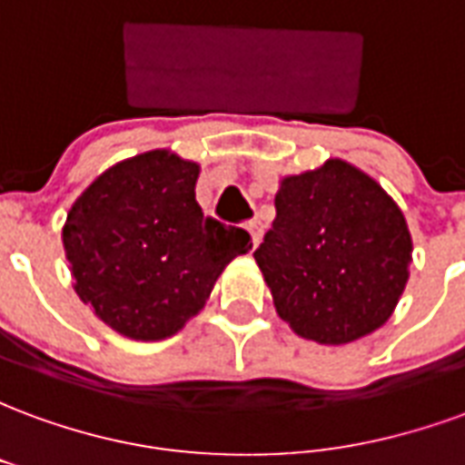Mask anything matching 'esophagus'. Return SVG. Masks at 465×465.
Instances as JSON below:
<instances>
[{"mask_svg":"<svg viewBox=\"0 0 465 465\" xmlns=\"http://www.w3.org/2000/svg\"><path fill=\"white\" fill-rule=\"evenodd\" d=\"M246 232L252 233V243L253 246H259L262 243V236H263V226L259 219H252V222L246 223Z\"/></svg>","mask_w":465,"mask_h":465,"instance_id":"1","label":"esophagus"}]
</instances>
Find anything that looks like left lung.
I'll return each mask as SVG.
<instances>
[{"label":"left lung","instance_id":"1","mask_svg":"<svg viewBox=\"0 0 465 465\" xmlns=\"http://www.w3.org/2000/svg\"><path fill=\"white\" fill-rule=\"evenodd\" d=\"M276 219L253 252L276 313L316 343L356 341L389 322L409 282L403 213L341 159L282 179Z\"/></svg>","mask_w":465,"mask_h":465}]
</instances>
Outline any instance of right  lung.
I'll use <instances>...</instances> for the list:
<instances>
[{
	"label": "right lung",
	"mask_w": 465,
	"mask_h": 465,
	"mask_svg": "<svg viewBox=\"0 0 465 465\" xmlns=\"http://www.w3.org/2000/svg\"><path fill=\"white\" fill-rule=\"evenodd\" d=\"M199 163L169 149L114 163L72 203L62 229L74 292L116 333L162 341L202 312L252 236L203 216Z\"/></svg>",
	"instance_id": "add662e5"
}]
</instances>
